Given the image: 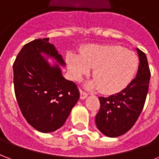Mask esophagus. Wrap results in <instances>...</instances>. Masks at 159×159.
Masks as SVG:
<instances>
[{
    "mask_svg": "<svg viewBox=\"0 0 159 159\" xmlns=\"http://www.w3.org/2000/svg\"><path fill=\"white\" fill-rule=\"evenodd\" d=\"M88 93H84L82 90H80V98L82 99V100H84L85 98H88Z\"/></svg>",
    "mask_w": 159,
    "mask_h": 159,
    "instance_id": "obj_1",
    "label": "esophagus"
}]
</instances>
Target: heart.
I'll use <instances>...</instances> for the list:
<instances>
[{"instance_id":"obj_1","label":"heart","mask_w":159,"mask_h":159,"mask_svg":"<svg viewBox=\"0 0 159 159\" xmlns=\"http://www.w3.org/2000/svg\"><path fill=\"white\" fill-rule=\"evenodd\" d=\"M67 66L71 78L79 81L93 70L95 78L88 88H100L104 94H115L125 89L136 75L139 66L138 56L118 45L87 47L78 56L69 53Z\"/></svg>"}]
</instances>
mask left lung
<instances>
[{"instance_id": "8db88e82", "label": "left lung", "mask_w": 159, "mask_h": 159, "mask_svg": "<svg viewBox=\"0 0 159 159\" xmlns=\"http://www.w3.org/2000/svg\"><path fill=\"white\" fill-rule=\"evenodd\" d=\"M139 66L136 77L119 93L98 98L101 107L96 115V125L102 134L117 138L130 130L143 111L147 98L150 71L147 57L136 48Z\"/></svg>"}]
</instances>
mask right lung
<instances>
[{
	"label": "right lung",
	"mask_w": 159,
	"mask_h": 159,
	"mask_svg": "<svg viewBox=\"0 0 159 159\" xmlns=\"http://www.w3.org/2000/svg\"><path fill=\"white\" fill-rule=\"evenodd\" d=\"M47 58L55 61L49 62ZM66 62L49 38L26 44L13 65L16 101L27 123L41 133L63 125L80 93L74 82L62 76Z\"/></svg>",
	"instance_id": "1"
}]
</instances>
